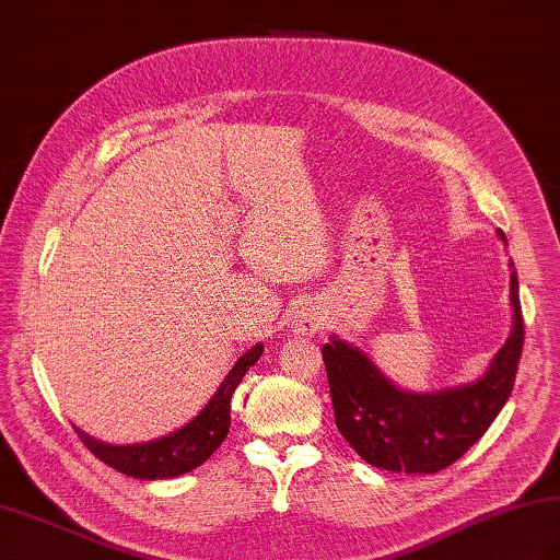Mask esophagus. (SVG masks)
Returning <instances> with one entry per match:
<instances>
[{
  "label": "esophagus",
  "instance_id": "esophagus-1",
  "mask_svg": "<svg viewBox=\"0 0 560 560\" xmlns=\"http://www.w3.org/2000/svg\"><path fill=\"white\" fill-rule=\"evenodd\" d=\"M323 325H325V317L315 305H303L291 319V329L295 335H317V331L323 329Z\"/></svg>",
  "mask_w": 560,
  "mask_h": 560
}]
</instances>
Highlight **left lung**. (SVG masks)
<instances>
[{
  "mask_svg": "<svg viewBox=\"0 0 560 560\" xmlns=\"http://www.w3.org/2000/svg\"><path fill=\"white\" fill-rule=\"evenodd\" d=\"M501 241L505 233L498 231ZM513 267V261H510ZM513 331L479 380L438 392H407L377 371L368 355L331 337L323 347L331 407L341 435L373 467L435 474L450 467L489 431L513 392L525 343L520 283L510 273Z\"/></svg>",
  "mask_w": 560,
  "mask_h": 560,
  "instance_id": "obj_1",
  "label": "left lung"
}]
</instances>
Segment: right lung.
I'll return each mask as SVG.
<instances>
[{
  "label": "right lung",
  "mask_w": 560,
  "mask_h": 560,
  "mask_svg": "<svg viewBox=\"0 0 560 560\" xmlns=\"http://www.w3.org/2000/svg\"><path fill=\"white\" fill-rule=\"evenodd\" d=\"M261 351H265L261 343H255L253 349H247L241 359L235 361L231 373L223 377L221 387L213 392L207 407L201 409L192 421L177 428L175 433L137 445H108L77 428L81 443L101 462L108 464V467L135 479H173L197 469L199 464H205L213 452H217L225 435H229L231 397L235 387L241 385L243 375L259 361Z\"/></svg>",
  "instance_id": "add662e5"
}]
</instances>
